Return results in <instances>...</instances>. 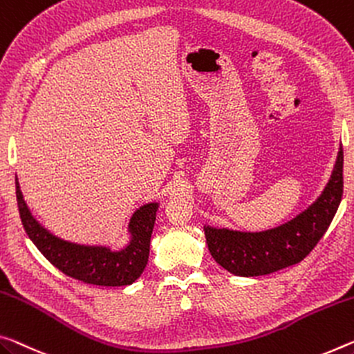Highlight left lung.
<instances>
[{"instance_id":"1","label":"left lung","mask_w":354,"mask_h":354,"mask_svg":"<svg viewBox=\"0 0 354 354\" xmlns=\"http://www.w3.org/2000/svg\"><path fill=\"white\" fill-rule=\"evenodd\" d=\"M344 194V149L326 189L307 211L282 227L261 233L205 228L206 244L214 260L236 276L255 277L293 266L315 249L337 212Z\"/></svg>"}]
</instances>
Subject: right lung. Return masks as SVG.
Instances as JSON below:
<instances>
[{
  "mask_svg": "<svg viewBox=\"0 0 354 354\" xmlns=\"http://www.w3.org/2000/svg\"><path fill=\"white\" fill-rule=\"evenodd\" d=\"M15 195L21 225L26 234L41 250V254L66 276L82 280L85 283L102 285V287H122V285L136 282L143 269L147 268L157 203L140 207L129 225L132 232L131 244L120 252H111L106 248L78 245L53 236L31 216L21 197L17 179Z\"/></svg>",
  "mask_w": 354,
  "mask_h": 354,
  "instance_id": "add662e5",
  "label": "right lung"
}]
</instances>
